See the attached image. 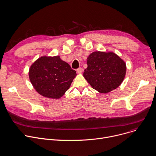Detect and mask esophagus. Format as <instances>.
<instances>
[{
  "label": "esophagus",
  "instance_id": "obj_1",
  "mask_svg": "<svg viewBox=\"0 0 156 156\" xmlns=\"http://www.w3.org/2000/svg\"><path fill=\"white\" fill-rule=\"evenodd\" d=\"M82 71H83L82 68H79L77 69V72L78 73H82Z\"/></svg>",
  "mask_w": 156,
  "mask_h": 156
}]
</instances>
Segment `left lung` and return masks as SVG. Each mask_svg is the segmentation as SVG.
Listing matches in <instances>:
<instances>
[{
	"mask_svg": "<svg viewBox=\"0 0 156 156\" xmlns=\"http://www.w3.org/2000/svg\"><path fill=\"white\" fill-rule=\"evenodd\" d=\"M83 77L93 89L107 93L117 88L123 80L126 65L116 54L95 51L87 60Z\"/></svg>",
	"mask_w": 156,
	"mask_h": 156,
	"instance_id": "obj_1",
	"label": "left lung"
}]
</instances>
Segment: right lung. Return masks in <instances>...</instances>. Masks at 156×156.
<instances>
[{"label": "right lung", "mask_w": 156, "mask_h": 156, "mask_svg": "<svg viewBox=\"0 0 156 156\" xmlns=\"http://www.w3.org/2000/svg\"><path fill=\"white\" fill-rule=\"evenodd\" d=\"M76 75V71L58 56L40 58L30 66L29 73L30 82L39 93L56 99L64 95Z\"/></svg>", "instance_id": "obj_1"}]
</instances>
